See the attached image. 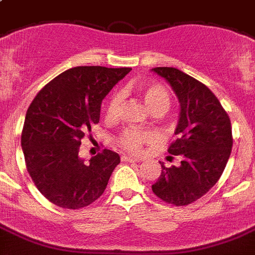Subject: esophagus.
I'll return each mask as SVG.
<instances>
[{
    "label": "esophagus",
    "mask_w": 255,
    "mask_h": 255,
    "mask_svg": "<svg viewBox=\"0 0 255 255\" xmlns=\"http://www.w3.org/2000/svg\"><path fill=\"white\" fill-rule=\"evenodd\" d=\"M122 160L123 161H141L140 158H136V156H130V155H123L122 156Z\"/></svg>",
    "instance_id": "1"
}]
</instances>
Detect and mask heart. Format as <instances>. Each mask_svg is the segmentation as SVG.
<instances>
[{"label": "heart", "mask_w": 255, "mask_h": 255, "mask_svg": "<svg viewBox=\"0 0 255 255\" xmlns=\"http://www.w3.org/2000/svg\"><path fill=\"white\" fill-rule=\"evenodd\" d=\"M138 94L145 101L146 106L151 113H164L170 104V97L168 91L160 85H142L138 88ZM121 110V96L114 94L110 97L106 108V118L115 119ZM154 140V134L149 130H138L128 128L125 129L118 137V142L122 147L137 152L142 149V146Z\"/></svg>", "instance_id": "1"}]
</instances>
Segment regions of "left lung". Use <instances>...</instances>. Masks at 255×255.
Segmentation results:
<instances>
[{
	"label": "left lung",
	"mask_w": 255,
	"mask_h": 255,
	"mask_svg": "<svg viewBox=\"0 0 255 255\" xmlns=\"http://www.w3.org/2000/svg\"><path fill=\"white\" fill-rule=\"evenodd\" d=\"M152 72L164 78L180 101V119L168 152L178 155L181 164L167 168L151 186L159 199L168 204L189 205L207 194L220 180L232 149L229 115L216 95L189 74L168 66Z\"/></svg>",
	"instance_id": "8db88e82"
}]
</instances>
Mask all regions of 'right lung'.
I'll return each mask as SVG.
<instances>
[{"label":"right lung","instance_id":"right-lung-1","mask_svg":"<svg viewBox=\"0 0 255 255\" xmlns=\"http://www.w3.org/2000/svg\"><path fill=\"white\" fill-rule=\"evenodd\" d=\"M130 68L75 66L48 82L32 101L21 132L28 173L43 196L66 209L100 198L121 163L105 149L88 163L79 158L81 140L100 121L103 99Z\"/></svg>","mask_w":255,"mask_h":255}]
</instances>
